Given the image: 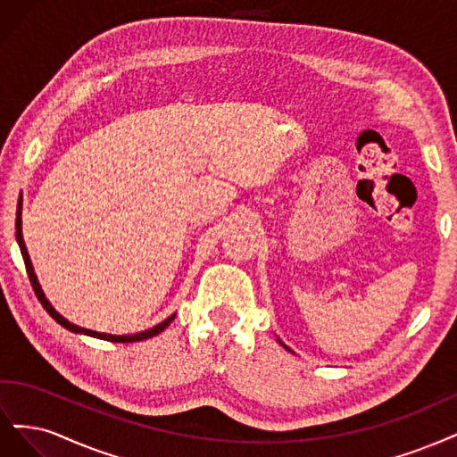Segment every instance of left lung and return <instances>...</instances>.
Segmentation results:
<instances>
[{
	"label": "left lung",
	"mask_w": 457,
	"mask_h": 457,
	"mask_svg": "<svg viewBox=\"0 0 457 457\" xmlns=\"http://www.w3.org/2000/svg\"><path fill=\"white\" fill-rule=\"evenodd\" d=\"M278 344H281V345H283V347H285V349H288V347H287V345H285V344H283V342H281V340H278ZM288 351H290V349H288Z\"/></svg>",
	"instance_id": "obj_1"
}]
</instances>
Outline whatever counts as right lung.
Listing matches in <instances>:
<instances>
[{"mask_svg":"<svg viewBox=\"0 0 457 457\" xmlns=\"http://www.w3.org/2000/svg\"><path fill=\"white\" fill-rule=\"evenodd\" d=\"M17 243L21 246V253H22V258H24V266H26V271H28V277H30V283H32V288L36 292L37 300L41 302L43 309L58 322V325L64 327L66 330L70 332H76V334H85V336H91V337H98V340H106V342H120V344H129V342H142V340H148V337H154L157 336L159 332H163L170 322L174 320L176 315H170L169 319H165L163 322H159L157 327L150 328V330H144V332H138V334H132V336H113V334H104V332H95V330H89V328H81L78 325H73V322H70L68 319H64L61 313L56 312V309L51 305V302L46 298V294H43L39 283H37V277L34 273V268H32V262H30V256H28V250H26V245H24V239H22V218H21V209L17 212Z\"/></svg>","mask_w":457,"mask_h":457,"instance_id":"obj_1","label":"right lung"}]
</instances>
